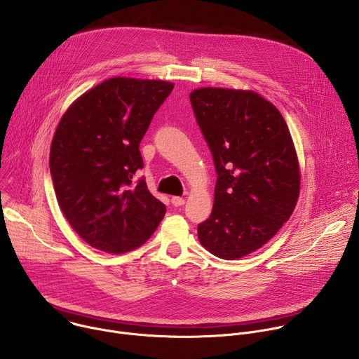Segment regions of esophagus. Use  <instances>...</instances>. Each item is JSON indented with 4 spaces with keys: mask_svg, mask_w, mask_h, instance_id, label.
Returning a JSON list of instances; mask_svg holds the SVG:
<instances>
[{
    "mask_svg": "<svg viewBox=\"0 0 359 359\" xmlns=\"http://www.w3.org/2000/svg\"><path fill=\"white\" fill-rule=\"evenodd\" d=\"M184 203H186V200L183 197H179V196H173L172 197V204H173V206H176V208L183 206Z\"/></svg>",
    "mask_w": 359,
    "mask_h": 359,
    "instance_id": "obj_1",
    "label": "esophagus"
}]
</instances>
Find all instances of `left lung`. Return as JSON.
I'll return each instance as SVG.
<instances>
[{
	"label": "left lung",
	"mask_w": 359,
	"mask_h": 359,
	"mask_svg": "<svg viewBox=\"0 0 359 359\" xmlns=\"http://www.w3.org/2000/svg\"><path fill=\"white\" fill-rule=\"evenodd\" d=\"M190 102L217 172L213 210L198 224V240L216 257L237 260L292 215L301 184L295 146L280 111L257 92L198 88Z\"/></svg>",
	"instance_id": "8db88e82"
}]
</instances>
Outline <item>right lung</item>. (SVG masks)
<instances>
[{"label": "right lung", "mask_w": 359, "mask_h": 359, "mask_svg": "<svg viewBox=\"0 0 359 359\" xmlns=\"http://www.w3.org/2000/svg\"><path fill=\"white\" fill-rule=\"evenodd\" d=\"M161 79L109 78L75 99L49 151V170L65 219L90 247L121 254L142 245L166 206L144 183L139 143L173 89Z\"/></svg>", "instance_id": "right-lung-1"}]
</instances>
